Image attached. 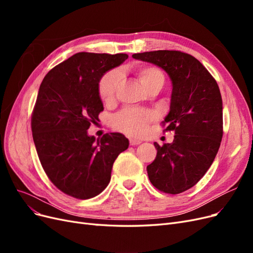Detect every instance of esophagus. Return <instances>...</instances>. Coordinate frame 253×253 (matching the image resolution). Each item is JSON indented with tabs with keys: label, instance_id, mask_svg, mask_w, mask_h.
<instances>
[{
	"label": "esophagus",
	"instance_id": "1",
	"mask_svg": "<svg viewBox=\"0 0 253 253\" xmlns=\"http://www.w3.org/2000/svg\"><path fill=\"white\" fill-rule=\"evenodd\" d=\"M140 143H141L140 140H137V139H134V138H129V144H131V145H138Z\"/></svg>",
	"mask_w": 253,
	"mask_h": 253
}]
</instances>
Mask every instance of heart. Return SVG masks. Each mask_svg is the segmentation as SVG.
<instances>
[{"label":"heart","instance_id":"1","mask_svg":"<svg viewBox=\"0 0 253 253\" xmlns=\"http://www.w3.org/2000/svg\"><path fill=\"white\" fill-rule=\"evenodd\" d=\"M142 85L148 90L165 84V75L159 67L154 65H139L134 70ZM121 81V75L118 71H110L105 73L99 80L98 94L101 100L109 103L116 96L117 89ZM155 114L147 110H138L127 108L120 111L112 118V126L121 133L128 136H143L148 132L149 125L155 120Z\"/></svg>","mask_w":253,"mask_h":253}]
</instances>
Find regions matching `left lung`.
I'll use <instances>...</instances> for the list:
<instances>
[{
	"label": "left lung",
	"mask_w": 253,
	"mask_h": 253,
	"mask_svg": "<svg viewBox=\"0 0 253 253\" xmlns=\"http://www.w3.org/2000/svg\"><path fill=\"white\" fill-rule=\"evenodd\" d=\"M155 64L173 84L170 113L164 132L175 133L172 143L154 142L157 155L147 167L152 185L162 192L179 194L195 186L211 167L223 138V101L217 83L193 56L179 50L134 53Z\"/></svg>",
	"instance_id": "obj_1"
}]
</instances>
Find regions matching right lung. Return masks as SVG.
Wrapping results in <instances>:
<instances>
[{"label": "right lung", "mask_w": 253, "mask_h": 253, "mask_svg": "<svg viewBox=\"0 0 253 253\" xmlns=\"http://www.w3.org/2000/svg\"><path fill=\"white\" fill-rule=\"evenodd\" d=\"M126 53L78 52L45 76L32 114V132L44 172L63 193L88 200L108 187L115 159L128 147L120 133L87 135L103 111L100 78Z\"/></svg>", "instance_id": "right-lung-1"}]
</instances>
